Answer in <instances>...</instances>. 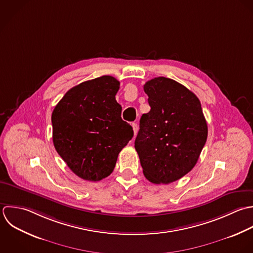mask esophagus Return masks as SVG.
<instances>
[{"label": "esophagus", "instance_id": "esophagus-1", "mask_svg": "<svg viewBox=\"0 0 253 253\" xmlns=\"http://www.w3.org/2000/svg\"><path fill=\"white\" fill-rule=\"evenodd\" d=\"M132 127H133V130H134V135H136L137 132H138V125H137V123H132Z\"/></svg>", "mask_w": 253, "mask_h": 253}]
</instances>
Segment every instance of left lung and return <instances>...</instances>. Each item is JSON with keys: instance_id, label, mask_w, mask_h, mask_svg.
I'll list each match as a JSON object with an SVG mask.
<instances>
[{"instance_id": "left-lung-1", "label": "left lung", "mask_w": 253, "mask_h": 253, "mask_svg": "<svg viewBox=\"0 0 253 253\" xmlns=\"http://www.w3.org/2000/svg\"><path fill=\"white\" fill-rule=\"evenodd\" d=\"M151 110L142 115L135 149L146 178L169 184L196 165L208 127L200 100L181 84L165 77L144 85Z\"/></svg>"}]
</instances>
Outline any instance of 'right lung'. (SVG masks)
Listing matches in <instances>:
<instances>
[{
  "label": "right lung",
  "mask_w": 253,
  "mask_h": 253,
  "mask_svg": "<svg viewBox=\"0 0 253 253\" xmlns=\"http://www.w3.org/2000/svg\"><path fill=\"white\" fill-rule=\"evenodd\" d=\"M120 83L102 76L69 89L55 106L53 144L79 177L99 181L113 171L121 150L133 138L115 95Z\"/></svg>",
  "instance_id": "1"
}]
</instances>
